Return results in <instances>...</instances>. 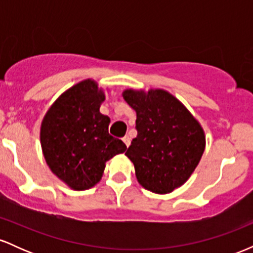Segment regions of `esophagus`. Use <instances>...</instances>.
I'll list each match as a JSON object with an SVG mask.
<instances>
[{
	"mask_svg": "<svg viewBox=\"0 0 253 253\" xmlns=\"http://www.w3.org/2000/svg\"><path fill=\"white\" fill-rule=\"evenodd\" d=\"M123 140H124V143L126 144V146L128 147L129 144H130V138H129V136L128 135H125L124 138H123Z\"/></svg>",
	"mask_w": 253,
	"mask_h": 253,
	"instance_id": "1",
	"label": "esophagus"
}]
</instances>
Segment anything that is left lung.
Instances as JSON below:
<instances>
[{
	"label": "left lung",
	"mask_w": 253,
	"mask_h": 253,
	"mask_svg": "<svg viewBox=\"0 0 253 253\" xmlns=\"http://www.w3.org/2000/svg\"><path fill=\"white\" fill-rule=\"evenodd\" d=\"M123 96L136 112L138 135L125 153L134 164L136 179L152 193H171L188 181L203 155L201 125L163 89H127Z\"/></svg>",
	"instance_id": "1"
}]
</instances>
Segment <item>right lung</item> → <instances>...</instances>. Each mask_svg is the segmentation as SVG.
<instances>
[{"label":"right lung","mask_w":253,"mask_h":253,"mask_svg":"<svg viewBox=\"0 0 253 253\" xmlns=\"http://www.w3.org/2000/svg\"><path fill=\"white\" fill-rule=\"evenodd\" d=\"M104 98L95 81H82L57 98L42 123L46 163L74 190L97 184L106 162L127 149L123 140L109 134L110 119L100 113Z\"/></svg>","instance_id":"1"}]
</instances>
